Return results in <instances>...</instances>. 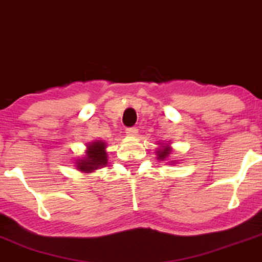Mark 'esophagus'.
I'll return each mask as SVG.
<instances>
[{"label":"esophagus","instance_id":"esophagus-1","mask_svg":"<svg viewBox=\"0 0 262 262\" xmlns=\"http://www.w3.org/2000/svg\"><path fill=\"white\" fill-rule=\"evenodd\" d=\"M125 133H126V136H129V137H136L137 134H138V129H137V128H128L125 130Z\"/></svg>","mask_w":262,"mask_h":262}]
</instances>
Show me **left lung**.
I'll return each mask as SVG.
<instances>
[{"label": "left lung", "mask_w": 262, "mask_h": 262, "mask_svg": "<svg viewBox=\"0 0 262 262\" xmlns=\"http://www.w3.org/2000/svg\"><path fill=\"white\" fill-rule=\"evenodd\" d=\"M160 147L156 150V156H158V159L160 161L163 160H167L168 158H169V155L172 154V147H170L168 143H158ZM170 163H174V161H170Z\"/></svg>", "instance_id": "obj_1"}]
</instances>
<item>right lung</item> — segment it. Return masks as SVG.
Here are the masks:
<instances>
[{"label": "right lung", "instance_id": "add662e5", "mask_svg": "<svg viewBox=\"0 0 262 262\" xmlns=\"http://www.w3.org/2000/svg\"><path fill=\"white\" fill-rule=\"evenodd\" d=\"M106 142L103 141H94L92 143H88L85 156L76 160V168L80 172L92 173L99 168L107 165V152H106Z\"/></svg>", "mask_w": 262, "mask_h": 262}]
</instances>
